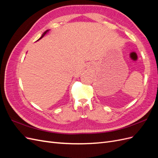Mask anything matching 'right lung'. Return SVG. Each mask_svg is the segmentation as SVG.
<instances>
[{
  "label": "right lung",
  "mask_w": 158,
  "mask_h": 158,
  "mask_svg": "<svg viewBox=\"0 0 158 158\" xmlns=\"http://www.w3.org/2000/svg\"><path fill=\"white\" fill-rule=\"evenodd\" d=\"M49 31V30H46V31H45V32H44V33H43V34H42V35H41V37L40 38V39H39V40H41V38H42V37H44L45 36V35L46 34V33H47V32H48ZM38 40H37V41H38Z\"/></svg>",
  "instance_id": "right-lung-1"
}]
</instances>
